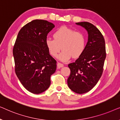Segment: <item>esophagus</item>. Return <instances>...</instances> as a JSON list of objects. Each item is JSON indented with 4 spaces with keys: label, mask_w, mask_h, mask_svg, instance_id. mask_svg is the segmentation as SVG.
I'll return each instance as SVG.
<instances>
[{
    "label": "esophagus",
    "mask_w": 120,
    "mask_h": 120,
    "mask_svg": "<svg viewBox=\"0 0 120 120\" xmlns=\"http://www.w3.org/2000/svg\"><path fill=\"white\" fill-rule=\"evenodd\" d=\"M63 66H64L63 64L60 63V62H58V63H57V67H58V68H62V67H63Z\"/></svg>",
    "instance_id": "obj_1"
}]
</instances>
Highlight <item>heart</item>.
Instances as JSON below:
<instances>
[{
    "instance_id": "obj_1",
    "label": "heart",
    "mask_w": 120,
    "mask_h": 120,
    "mask_svg": "<svg viewBox=\"0 0 120 120\" xmlns=\"http://www.w3.org/2000/svg\"><path fill=\"white\" fill-rule=\"evenodd\" d=\"M53 38L54 40H46V46L49 53L53 57H57L60 49L63 50L59 56L62 61L68 60L71 57L78 58L84 51L86 39L81 32L62 27L54 33Z\"/></svg>"
}]
</instances>
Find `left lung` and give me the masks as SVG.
Here are the masks:
<instances>
[{"instance_id":"obj_1","label":"left lung","mask_w":120,"mask_h":120,"mask_svg":"<svg viewBox=\"0 0 120 120\" xmlns=\"http://www.w3.org/2000/svg\"><path fill=\"white\" fill-rule=\"evenodd\" d=\"M87 31L88 37L84 51L75 60L68 64L70 74L67 80L68 87L78 94L92 89L101 78L106 58L105 43L99 29L91 23H76Z\"/></svg>"}]
</instances>
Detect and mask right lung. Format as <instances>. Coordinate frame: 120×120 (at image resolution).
Listing matches in <instances>:
<instances>
[{
  "label": "right lung",
  "instance_id": "add662e5",
  "mask_svg": "<svg viewBox=\"0 0 120 120\" xmlns=\"http://www.w3.org/2000/svg\"><path fill=\"white\" fill-rule=\"evenodd\" d=\"M54 27L46 20L31 21L19 30L14 46L16 74L24 87L34 94L49 87L50 77L56 70V60L49 54L45 44L47 34Z\"/></svg>",
  "mask_w": 120,
  "mask_h": 120
}]
</instances>
